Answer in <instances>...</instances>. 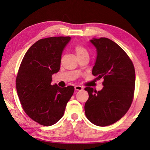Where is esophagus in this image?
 <instances>
[{"mask_svg": "<svg viewBox=\"0 0 150 150\" xmlns=\"http://www.w3.org/2000/svg\"><path fill=\"white\" fill-rule=\"evenodd\" d=\"M75 91H81L83 90V87L80 85H76L75 87Z\"/></svg>", "mask_w": 150, "mask_h": 150, "instance_id": "34e87169", "label": "esophagus"}]
</instances>
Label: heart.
Listing matches in <instances>:
<instances>
[{"label":"heart","instance_id":"heart-1","mask_svg":"<svg viewBox=\"0 0 150 150\" xmlns=\"http://www.w3.org/2000/svg\"><path fill=\"white\" fill-rule=\"evenodd\" d=\"M74 50L75 54L77 55L78 58L84 56V55H88V51L87 50V49H86L84 46H83V45H81L80 44L76 45L74 47Z\"/></svg>","mask_w":150,"mask_h":150}]
</instances>
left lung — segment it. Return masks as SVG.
<instances>
[{
    "label": "left lung",
    "mask_w": 150,
    "mask_h": 150,
    "mask_svg": "<svg viewBox=\"0 0 150 150\" xmlns=\"http://www.w3.org/2000/svg\"><path fill=\"white\" fill-rule=\"evenodd\" d=\"M91 42L97 52L92 73L103 79L104 87L99 91L85 88L88 93L85 112L93 124L106 126L118 121L130 108L135 89V69L130 58L115 42L100 38Z\"/></svg>",
    "instance_id": "obj_1"
}]
</instances>
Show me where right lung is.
<instances>
[{
  "label": "right lung",
  "instance_id": "1",
  "mask_svg": "<svg viewBox=\"0 0 150 150\" xmlns=\"http://www.w3.org/2000/svg\"><path fill=\"white\" fill-rule=\"evenodd\" d=\"M69 36L41 39L27 51L16 76L20 102L29 117L41 125L57 122L64 115L74 87L52 85V75L60 69L61 58Z\"/></svg>",
  "mask_w": 150,
  "mask_h": 150
}]
</instances>
